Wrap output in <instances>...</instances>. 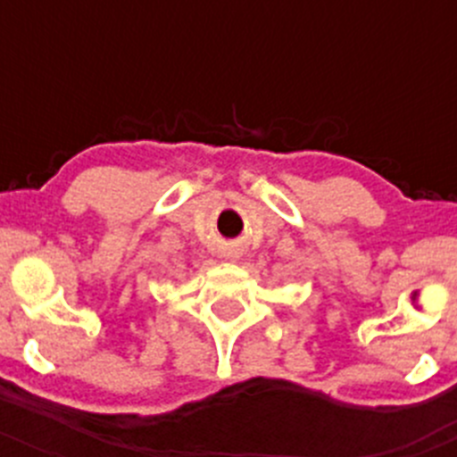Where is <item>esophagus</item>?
I'll return each instance as SVG.
<instances>
[{"mask_svg": "<svg viewBox=\"0 0 457 457\" xmlns=\"http://www.w3.org/2000/svg\"><path fill=\"white\" fill-rule=\"evenodd\" d=\"M228 258H232V261H238V258H241V252H238V250H229L228 252Z\"/></svg>", "mask_w": 457, "mask_h": 457, "instance_id": "34e87169", "label": "esophagus"}]
</instances>
